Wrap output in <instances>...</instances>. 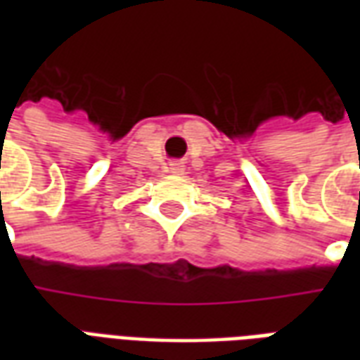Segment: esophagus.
Instances as JSON below:
<instances>
[{"instance_id": "34e87169", "label": "esophagus", "mask_w": 360, "mask_h": 360, "mask_svg": "<svg viewBox=\"0 0 360 360\" xmlns=\"http://www.w3.org/2000/svg\"><path fill=\"white\" fill-rule=\"evenodd\" d=\"M167 172L173 173V175H185V164L179 162V160H173V162H169V165H167Z\"/></svg>"}]
</instances>
